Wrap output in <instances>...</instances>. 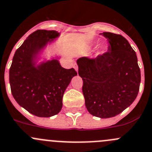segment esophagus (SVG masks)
<instances>
[{
  "label": "esophagus",
  "instance_id": "1",
  "mask_svg": "<svg viewBox=\"0 0 152 152\" xmlns=\"http://www.w3.org/2000/svg\"><path fill=\"white\" fill-rule=\"evenodd\" d=\"M73 67H74V69H75V70H76V71L78 72V66H77V64H73Z\"/></svg>",
  "mask_w": 152,
  "mask_h": 152
}]
</instances>
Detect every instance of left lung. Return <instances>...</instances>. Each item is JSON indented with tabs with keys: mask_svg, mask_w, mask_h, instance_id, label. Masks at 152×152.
<instances>
[{
	"mask_svg": "<svg viewBox=\"0 0 152 152\" xmlns=\"http://www.w3.org/2000/svg\"><path fill=\"white\" fill-rule=\"evenodd\" d=\"M108 51L96 58L76 61L82 78L87 110L94 117H115L137 98L141 80L136 53L121 35L104 32Z\"/></svg>",
	"mask_w": 152,
	"mask_h": 152,
	"instance_id": "obj_1",
	"label": "left lung"
}]
</instances>
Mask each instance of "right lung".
I'll return each instance as SVG.
<instances>
[{
  "instance_id": "add662e5",
  "label": "right lung",
  "mask_w": 152,
  "mask_h": 152,
  "mask_svg": "<svg viewBox=\"0 0 152 152\" xmlns=\"http://www.w3.org/2000/svg\"><path fill=\"white\" fill-rule=\"evenodd\" d=\"M60 33L39 29L26 38L15 51L10 69L12 94L20 107L39 117L59 113L66 88L77 73L60 64L61 56L50 60L42 56L48 45L56 42ZM41 59L43 61L39 62Z\"/></svg>"
}]
</instances>
